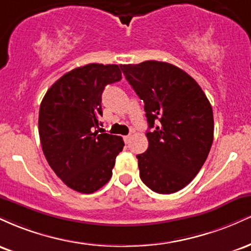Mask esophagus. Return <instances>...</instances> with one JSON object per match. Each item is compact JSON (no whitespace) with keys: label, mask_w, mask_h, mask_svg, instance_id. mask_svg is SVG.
Listing matches in <instances>:
<instances>
[{"label":"esophagus","mask_w":251,"mask_h":251,"mask_svg":"<svg viewBox=\"0 0 251 251\" xmlns=\"http://www.w3.org/2000/svg\"><path fill=\"white\" fill-rule=\"evenodd\" d=\"M129 140H131V135H125V137H124V142H125L126 144H128L129 143Z\"/></svg>","instance_id":"1"}]
</instances>
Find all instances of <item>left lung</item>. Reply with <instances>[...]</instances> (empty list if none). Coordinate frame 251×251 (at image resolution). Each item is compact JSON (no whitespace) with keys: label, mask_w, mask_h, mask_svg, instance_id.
I'll use <instances>...</instances> for the list:
<instances>
[{"label":"left lung","mask_w":251,"mask_h":251,"mask_svg":"<svg viewBox=\"0 0 251 251\" xmlns=\"http://www.w3.org/2000/svg\"><path fill=\"white\" fill-rule=\"evenodd\" d=\"M124 75L143 100L149 148L138 154L143 183L157 194L179 191L196 177L214 140V114L201 86L168 62L122 65Z\"/></svg>","instance_id":"8db88e82"}]
</instances>
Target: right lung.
Instances as JSON below:
<instances>
[{
  "label": "right lung",
  "mask_w": 251,
  "mask_h": 251,
  "mask_svg": "<svg viewBox=\"0 0 251 251\" xmlns=\"http://www.w3.org/2000/svg\"><path fill=\"white\" fill-rule=\"evenodd\" d=\"M118 65L89 63L60 77L43 97L39 112V134L43 154L68 188L92 194L112 177L122 137L102 133L101 94L119 81Z\"/></svg>",
  "instance_id": "obj_1"
}]
</instances>
